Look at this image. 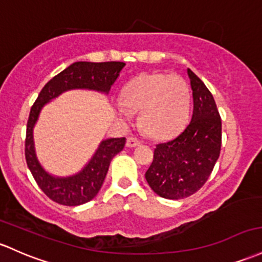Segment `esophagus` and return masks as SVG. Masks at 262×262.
I'll return each instance as SVG.
<instances>
[{"instance_id":"obj_1","label":"esophagus","mask_w":262,"mask_h":262,"mask_svg":"<svg viewBox=\"0 0 262 262\" xmlns=\"http://www.w3.org/2000/svg\"><path fill=\"white\" fill-rule=\"evenodd\" d=\"M140 144V140L138 139V138H134V137H129L128 139H126V146L128 148H136Z\"/></svg>"}]
</instances>
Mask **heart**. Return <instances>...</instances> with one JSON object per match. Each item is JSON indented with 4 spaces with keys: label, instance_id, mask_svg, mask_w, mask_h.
Masks as SVG:
<instances>
[{
    "label": "heart",
    "instance_id": "heart-1",
    "mask_svg": "<svg viewBox=\"0 0 262 262\" xmlns=\"http://www.w3.org/2000/svg\"><path fill=\"white\" fill-rule=\"evenodd\" d=\"M190 107L189 88L174 74L149 73L132 80L123 91V100H117L119 118L130 120L139 112V123L153 138H169L185 124Z\"/></svg>",
    "mask_w": 262,
    "mask_h": 262
}]
</instances>
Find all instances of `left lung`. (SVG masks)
I'll return each instance as SVG.
<instances>
[{"instance_id":"1","label":"left lung","mask_w":262,"mask_h":262,"mask_svg":"<svg viewBox=\"0 0 262 262\" xmlns=\"http://www.w3.org/2000/svg\"><path fill=\"white\" fill-rule=\"evenodd\" d=\"M194 109L190 123L169 142L158 144L145 179L155 194L179 200L196 192L210 177L221 148V119L212 94L188 68Z\"/></svg>"}]
</instances>
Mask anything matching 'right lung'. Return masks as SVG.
<instances>
[{"instance_id": "right-lung-1", "label": "right lung", "mask_w": 262, "mask_h": 262, "mask_svg": "<svg viewBox=\"0 0 262 262\" xmlns=\"http://www.w3.org/2000/svg\"><path fill=\"white\" fill-rule=\"evenodd\" d=\"M124 66V62H74L42 88L31 108L26 132V162L42 191L56 203L77 206L93 199L102 188L112 159L124 148L125 138L102 140L89 162L78 173L57 177L43 168L36 153L33 128L39 113L47 103L67 91L87 89L107 96Z\"/></svg>"}]
</instances>
